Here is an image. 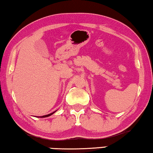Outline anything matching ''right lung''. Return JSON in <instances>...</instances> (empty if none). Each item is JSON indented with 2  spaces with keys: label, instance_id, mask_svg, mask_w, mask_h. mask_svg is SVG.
Segmentation results:
<instances>
[{
  "label": "right lung",
  "instance_id": "right-lung-1",
  "mask_svg": "<svg viewBox=\"0 0 153 153\" xmlns=\"http://www.w3.org/2000/svg\"><path fill=\"white\" fill-rule=\"evenodd\" d=\"M56 111H54V112H52V113H51V114H50L45 115V116H37V117H38V118H46V117H48V116H52V115L53 114H54V113H55Z\"/></svg>",
  "mask_w": 153,
  "mask_h": 153
}]
</instances>
